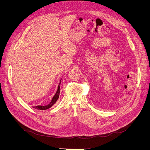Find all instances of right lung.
Here are the masks:
<instances>
[{
	"instance_id": "obj_1",
	"label": "right lung",
	"mask_w": 150,
	"mask_h": 150,
	"mask_svg": "<svg viewBox=\"0 0 150 150\" xmlns=\"http://www.w3.org/2000/svg\"><path fill=\"white\" fill-rule=\"evenodd\" d=\"M61 79H62V78L60 80L59 84L58 85L57 91H56L55 95H54V96H53L51 103H50L49 104H47V105H46V106H33V108L36 109V110H47V109H49L50 108H51L54 105V104L56 103V102L57 101L59 97L60 85H61Z\"/></svg>"
}]
</instances>
